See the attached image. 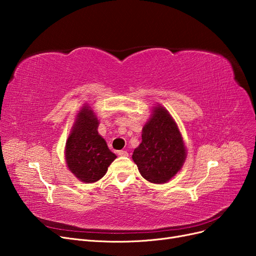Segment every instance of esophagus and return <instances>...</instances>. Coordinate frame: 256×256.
Returning <instances> with one entry per match:
<instances>
[{
	"label": "esophagus",
	"instance_id": "esophagus-1",
	"mask_svg": "<svg viewBox=\"0 0 256 256\" xmlns=\"http://www.w3.org/2000/svg\"><path fill=\"white\" fill-rule=\"evenodd\" d=\"M118 156H122V157H127L128 156V152L126 150H118Z\"/></svg>",
	"mask_w": 256,
	"mask_h": 256
}]
</instances>
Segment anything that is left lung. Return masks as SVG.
Here are the masks:
<instances>
[{
    "instance_id": "left-lung-1",
    "label": "left lung",
    "mask_w": 256,
    "mask_h": 256,
    "mask_svg": "<svg viewBox=\"0 0 256 256\" xmlns=\"http://www.w3.org/2000/svg\"><path fill=\"white\" fill-rule=\"evenodd\" d=\"M187 157L182 136L164 106L154 109L142 130V142L132 159L141 175L154 184H164L182 168Z\"/></svg>"
}]
</instances>
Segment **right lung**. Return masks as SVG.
I'll use <instances>...</instances> for the list:
<instances>
[{
	"label": "right lung",
	"instance_id": "right-lung-1",
	"mask_svg": "<svg viewBox=\"0 0 256 256\" xmlns=\"http://www.w3.org/2000/svg\"><path fill=\"white\" fill-rule=\"evenodd\" d=\"M99 122L90 106L76 115L65 146V159L70 172L83 182H95L102 178L115 160L104 138L98 134Z\"/></svg>",
	"mask_w": 256,
	"mask_h": 256
}]
</instances>
